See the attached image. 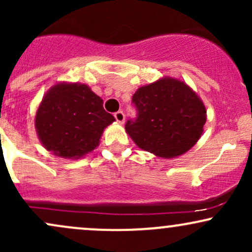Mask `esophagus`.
Segmentation results:
<instances>
[{
	"label": "esophagus",
	"mask_w": 252,
	"mask_h": 252,
	"mask_svg": "<svg viewBox=\"0 0 252 252\" xmlns=\"http://www.w3.org/2000/svg\"><path fill=\"white\" fill-rule=\"evenodd\" d=\"M115 118H116V121L118 123H123L124 120H126V116H124V112L123 111H117L116 114H115Z\"/></svg>",
	"instance_id": "obj_1"
}]
</instances>
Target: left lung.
I'll use <instances>...</instances> for the list:
<instances>
[{"label":"left lung","mask_w":252,"mask_h":252,"mask_svg":"<svg viewBox=\"0 0 252 252\" xmlns=\"http://www.w3.org/2000/svg\"><path fill=\"white\" fill-rule=\"evenodd\" d=\"M137 118L126 131L136 146L158 158H178L201 137L206 108L201 98L180 79L163 77L137 89L132 96Z\"/></svg>","instance_id":"left-lung-1"}]
</instances>
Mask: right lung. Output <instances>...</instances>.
Returning <instances> with one entry per match:
<instances>
[{"label":"right lung","instance_id":"right-lung-1","mask_svg":"<svg viewBox=\"0 0 252 252\" xmlns=\"http://www.w3.org/2000/svg\"><path fill=\"white\" fill-rule=\"evenodd\" d=\"M115 117L104 110L102 98L80 83H57L46 92L35 114L43 148L72 160L94 152Z\"/></svg>","mask_w":252,"mask_h":252}]
</instances>
